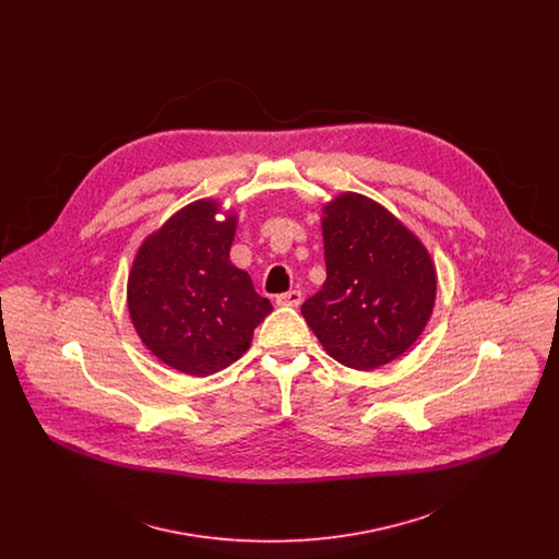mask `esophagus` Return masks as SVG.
I'll list each match as a JSON object with an SVG mask.
<instances>
[{"mask_svg":"<svg viewBox=\"0 0 559 559\" xmlns=\"http://www.w3.org/2000/svg\"><path fill=\"white\" fill-rule=\"evenodd\" d=\"M276 304L278 306H292V308H297L299 304H301V292H287L281 293L278 297H276Z\"/></svg>","mask_w":559,"mask_h":559,"instance_id":"1","label":"esophagus"}]
</instances>
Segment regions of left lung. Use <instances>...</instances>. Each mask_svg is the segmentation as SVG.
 <instances>
[{
    "mask_svg": "<svg viewBox=\"0 0 559 559\" xmlns=\"http://www.w3.org/2000/svg\"><path fill=\"white\" fill-rule=\"evenodd\" d=\"M322 213L326 281L301 314L331 358L371 371L424 333L436 267L424 242L365 194L344 192Z\"/></svg>",
    "mask_w": 559,
    "mask_h": 559,
    "instance_id": "8db88e82",
    "label": "left lung"
}]
</instances>
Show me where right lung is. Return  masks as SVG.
<instances>
[{
	"label": "right lung",
	"instance_id": "add662e5",
	"mask_svg": "<svg viewBox=\"0 0 559 559\" xmlns=\"http://www.w3.org/2000/svg\"><path fill=\"white\" fill-rule=\"evenodd\" d=\"M217 201L174 213L135 253L128 278L133 329L160 362L192 377L226 369L272 312L251 276L233 266L237 213L215 219Z\"/></svg>",
	"mask_w": 559,
	"mask_h": 559
}]
</instances>
